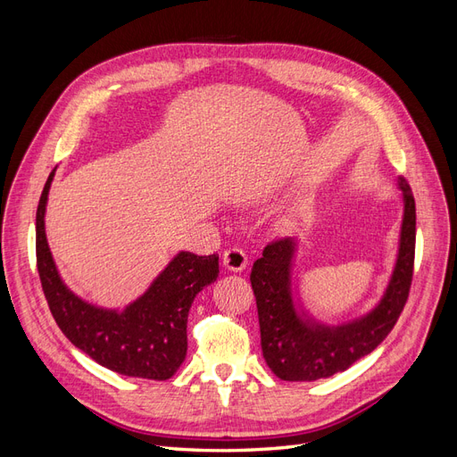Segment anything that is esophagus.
Returning a JSON list of instances; mask_svg holds the SVG:
<instances>
[{
  "label": "esophagus",
  "mask_w": 457,
  "mask_h": 457,
  "mask_svg": "<svg viewBox=\"0 0 457 457\" xmlns=\"http://www.w3.org/2000/svg\"><path fill=\"white\" fill-rule=\"evenodd\" d=\"M223 267L230 272H242L247 267V255L240 247H230L223 255Z\"/></svg>",
  "instance_id": "1"
}]
</instances>
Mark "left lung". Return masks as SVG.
I'll list each match as a JSON object with an SVG mask.
<instances>
[{
  "label": "left lung",
  "mask_w": 457,
  "mask_h": 457,
  "mask_svg": "<svg viewBox=\"0 0 457 457\" xmlns=\"http://www.w3.org/2000/svg\"><path fill=\"white\" fill-rule=\"evenodd\" d=\"M396 185L403 192L404 210L395 267L378 305L366 314L329 326L307 311L294 284L299 245L295 238L269 244L253 262L250 280L257 301L261 349L276 378H331L370 354L395 328L408 299L416 252V202L404 177H398Z\"/></svg>",
  "instance_id": "8db88e82"
}]
</instances>
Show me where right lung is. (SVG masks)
I'll return each mask as SVG.
<instances>
[{
	"label": "right lung",
	"instance_id": "right-lung-1",
	"mask_svg": "<svg viewBox=\"0 0 457 457\" xmlns=\"http://www.w3.org/2000/svg\"><path fill=\"white\" fill-rule=\"evenodd\" d=\"M53 170L36 213V259L49 311L62 334L96 364L128 378L163 381L187 356V318L192 301L219 276L217 255L179 252L143 295L123 309L78 297L54 265L46 237V207Z\"/></svg>",
	"mask_w": 457,
	"mask_h": 457
}]
</instances>
